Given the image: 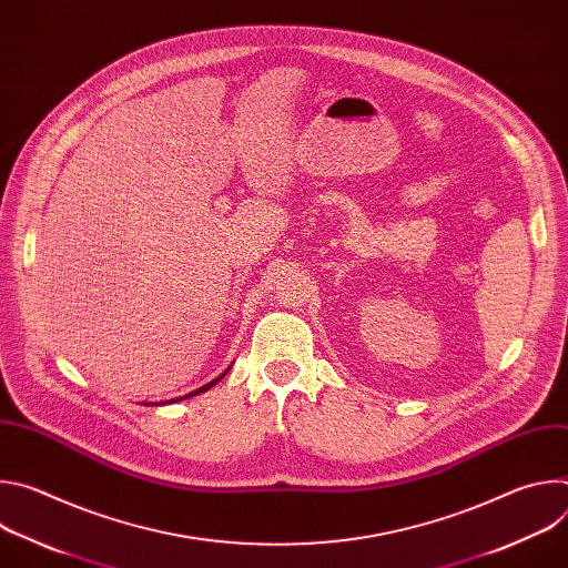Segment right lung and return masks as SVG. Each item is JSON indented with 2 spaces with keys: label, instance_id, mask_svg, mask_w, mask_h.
<instances>
[{
  "label": "right lung",
  "instance_id": "right-lung-1",
  "mask_svg": "<svg viewBox=\"0 0 568 568\" xmlns=\"http://www.w3.org/2000/svg\"><path fill=\"white\" fill-rule=\"evenodd\" d=\"M229 371H231V366H229V368H226V371H224V373H222L217 379H213V382H209V384L200 386L197 390H193V393H189V395H184V397H175V399H169V404H173V402H180V399H186V397H193V395H197V393H204V390H209V388H211V386H215V384H217V382H220V379H222V377H224ZM145 404H154V407H156V404H164V402H145Z\"/></svg>",
  "mask_w": 568,
  "mask_h": 568
}]
</instances>
